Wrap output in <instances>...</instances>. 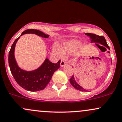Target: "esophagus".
Here are the masks:
<instances>
[{"label":"esophagus","instance_id":"obj_1","mask_svg":"<svg viewBox=\"0 0 122 122\" xmlns=\"http://www.w3.org/2000/svg\"><path fill=\"white\" fill-rule=\"evenodd\" d=\"M65 65H66V61H64V60H61V64H60L61 66V67H63Z\"/></svg>","mask_w":122,"mask_h":122}]
</instances>
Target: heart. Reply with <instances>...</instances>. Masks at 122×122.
<instances>
[{"label": "heart", "mask_w": 122, "mask_h": 122, "mask_svg": "<svg viewBox=\"0 0 122 122\" xmlns=\"http://www.w3.org/2000/svg\"><path fill=\"white\" fill-rule=\"evenodd\" d=\"M82 45V43L79 41L78 40H72L71 41H70L68 43L65 44L61 47V50L64 52L67 53H72L75 52ZM53 51L57 55L59 56H63V52L60 49L54 46Z\"/></svg>", "instance_id": "b5f03b06"}]
</instances>
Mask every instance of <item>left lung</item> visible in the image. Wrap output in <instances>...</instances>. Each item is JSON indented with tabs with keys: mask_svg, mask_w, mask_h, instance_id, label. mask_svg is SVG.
I'll list each match as a JSON object with an SVG mask.
<instances>
[{
	"mask_svg": "<svg viewBox=\"0 0 122 122\" xmlns=\"http://www.w3.org/2000/svg\"><path fill=\"white\" fill-rule=\"evenodd\" d=\"M86 35H87V36H89L90 37V39L91 40L92 43H100V44L102 45V46H106L108 50H110L109 49V46H108L106 40H105L104 37L102 36H98L95 35V34L93 33H85ZM70 82L71 84L72 85V86L74 87L76 89L78 90L79 91L82 92H87L86 89H85L84 88H83L79 84H78L76 83L74 78V76H72L70 79Z\"/></svg>",
	"mask_w": 122,
	"mask_h": 122,
	"instance_id": "left-lung-1",
	"label": "left lung"
}]
</instances>
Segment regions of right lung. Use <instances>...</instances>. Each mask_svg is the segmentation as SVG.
Listing matches in <instances>:
<instances>
[{
  "mask_svg": "<svg viewBox=\"0 0 122 122\" xmlns=\"http://www.w3.org/2000/svg\"><path fill=\"white\" fill-rule=\"evenodd\" d=\"M35 34L43 38H48L49 35L36 29H28L22 33L25 34ZM19 37L14 41L9 54V64L15 80L24 89L30 92H36L44 89L50 82L54 72L60 67L61 61L53 63L46 58L40 67L33 71H25L18 66L14 56V50Z\"/></svg>",
  "mask_w": 122,
  "mask_h": 122,
  "instance_id": "add662e5",
  "label": "right lung"
}]
</instances>
